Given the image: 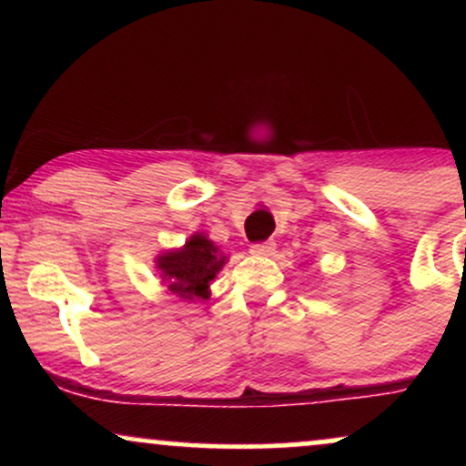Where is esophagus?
<instances>
[{"label":"esophagus","mask_w":466,"mask_h":466,"mask_svg":"<svg viewBox=\"0 0 466 466\" xmlns=\"http://www.w3.org/2000/svg\"><path fill=\"white\" fill-rule=\"evenodd\" d=\"M276 249L274 240H258V243L251 245V254L256 256H271Z\"/></svg>","instance_id":"1"}]
</instances>
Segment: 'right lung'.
Here are the masks:
<instances>
[{"mask_svg": "<svg viewBox=\"0 0 466 466\" xmlns=\"http://www.w3.org/2000/svg\"><path fill=\"white\" fill-rule=\"evenodd\" d=\"M223 263L226 256L218 254L215 243L203 234H195L181 249L168 251L157 258V267L168 280V291L184 300L208 298L210 280H215Z\"/></svg>", "mask_w": 466, "mask_h": 466, "instance_id": "right-lung-1", "label": "right lung"}]
</instances>
